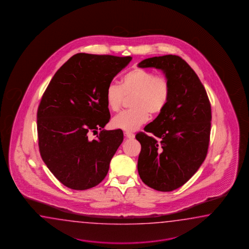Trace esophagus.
Returning a JSON list of instances; mask_svg holds the SVG:
<instances>
[{
	"mask_svg": "<svg viewBox=\"0 0 249 249\" xmlns=\"http://www.w3.org/2000/svg\"><path fill=\"white\" fill-rule=\"evenodd\" d=\"M125 137L127 138H130V139H133V138H135V135H134L133 133L126 131V132H125Z\"/></svg>",
	"mask_w": 249,
	"mask_h": 249,
	"instance_id": "obj_1",
	"label": "esophagus"
}]
</instances>
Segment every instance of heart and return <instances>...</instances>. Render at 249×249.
<instances>
[{"instance_id": "1", "label": "heart", "mask_w": 249, "mask_h": 249, "mask_svg": "<svg viewBox=\"0 0 249 249\" xmlns=\"http://www.w3.org/2000/svg\"><path fill=\"white\" fill-rule=\"evenodd\" d=\"M171 86L164 76L144 69H135L122 77V84L111 83L105 91L107 107L113 112L120 111L125 96L131 98L132 109L114 117L112 126L126 131H134L148 120L158 115L170 98Z\"/></svg>"}]
</instances>
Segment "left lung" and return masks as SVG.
<instances>
[{
  "instance_id": "8db88e82",
  "label": "left lung",
  "mask_w": 249,
  "mask_h": 249,
  "mask_svg": "<svg viewBox=\"0 0 249 249\" xmlns=\"http://www.w3.org/2000/svg\"><path fill=\"white\" fill-rule=\"evenodd\" d=\"M139 68L160 70L171 86L163 111L136 135L141 144L138 171L150 188L168 192L180 188L204 162L210 139L211 105L199 77L179 56L152 57Z\"/></svg>"
}]
</instances>
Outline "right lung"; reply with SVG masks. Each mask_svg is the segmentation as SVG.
I'll use <instances>...</instances> for the list:
<instances>
[{
    "label": "right lung",
    "instance_id": "1",
    "mask_svg": "<svg viewBox=\"0 0 249 249\" xmlns=\"http://www.w3.org/2000/svg\"><path fill=\"white\" fill-rule=\"evenodd\" d=\"M132 57L77 53L57 71L37 111L40 154L56 178L74 190L98 185L123 141L122 129L106 130L105 91ZM100 130L96 140L89 135Z\"/></svg>",
    "mask_w": 249,
    "mask_h": 249
}]
</instances>
